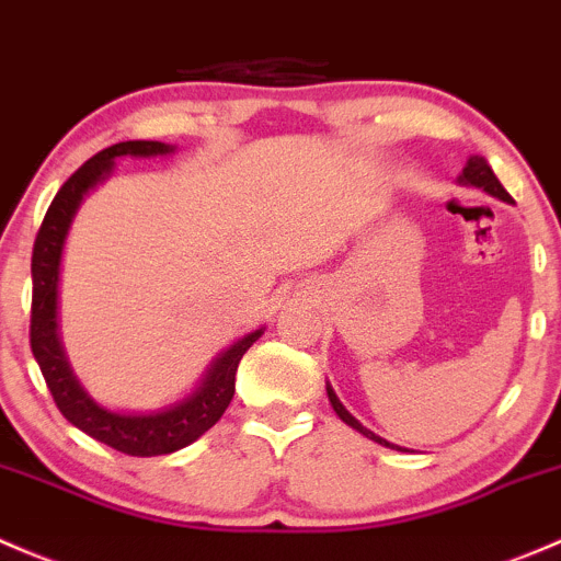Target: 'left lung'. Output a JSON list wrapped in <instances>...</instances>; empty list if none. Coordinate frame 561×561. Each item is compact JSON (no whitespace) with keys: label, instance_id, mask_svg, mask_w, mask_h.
Returning <instances> with one entry per match:
<instances>
[{"label":"left lung","instance_id":"8db88e82","mask_svg":"<svg viewBox=\"0 0 561 561\" xmlns=\"http://www.w3.org/2000/svg\"><path fill=\"white\" fill-rule=\"evenodd\" d=\"M461 181H465V183H470V186H478V188H483V192H486V194H492V196H496V199L513 202V199H511V194H507L505 188H502V183L496 181V175H494V172H492V167H489V164H486V159H481V156H472V159L467 161L465 172H461ZM327 394H329V402H332L334 413H337L340 419L345 421V424H348V426H354L356 432H362V435L369 437V440L380 443V446H386V448H397V451H405V448H400V446H391L389 440H383V437H378V435H375V432H369L367 426H362L359 421H356L354 415H351L348 410L343 408V402L337 400V394H334L332 389H327Z\"/></svg>","mask_w":561,"mask_h":561}]
</instances>
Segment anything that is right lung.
Here are the masks:
<instances>
[{"instance_id":"obj_1","label":"right lung","mask_w":561,"mask_h":561,"mask_svg":"<svg viewBox=\"0 0 561 561\" xmlns=\"http://www.w3.org/2000/svg\"><path fill=\"white\" fill-rule=\"evenodd\" d=\"M170 151L172 146H164V142L126 140L91 156L80 170L72 172V178L54 196L32 251L28 343H32L34 359L43 369L45 383H48L50 394H54L56 408L80 432L129 456L172 454L205 435L221 419L229 402H232L234 375H238L242 354L262 337V329L245 334L232 348H227L218 356L207 378L202 380V386L188 400L151 415L110 413V410L96 405L94 400H89L85 391L78 386V380H75V375L69 373L65 351L59 345V334H56V283H59V259L69 221H72L83 194L110 175L113 159H118V156H159Z\"/></svg>"}]
</instances>
